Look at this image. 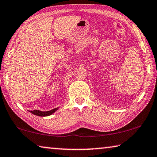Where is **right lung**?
<instances>
[{
	"instance_id": "1",
	"label": "right lung",
	"mask_w": 157,
	"mask_h": 157,
	"mask_svg": "<svg viewBox=\"0 0 157 157\" xmlns=\"http://www.w3.org/2000/svg\"><path fill=\"white\" fill-rule=\"evenodd\" d=\"M58 109V108H54L53 109H52L50 111H48V112H41L39 110H37V109H35V110L33 111H29L32 114L36 115V116H39V117H47V116H49V115L52 114L54 113Z\"/></svg>"
}]
</instances>
